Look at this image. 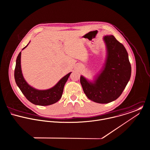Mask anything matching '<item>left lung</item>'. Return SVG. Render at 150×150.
I'll use <instances>...</instances> for the list:
<instances>
[{
    "mask_svg": "<svg viewBox=\"0 0 150 150\" xmlns=\"http://www.w3.org/2000/svg\"><path fill=\"white\" fill-rule=\"evenodd\" d=\"M107 55L99 73L90 81L81 75L83 90L91 101L106 104L117 100L126 88L131 76V65L124 46L113 35L103 37Z\"/></svg>",
    "mask_w": 150,
    "mask_h": 150,
    "instance_id": "8db88e82",
    "label": "left lung"
}]
</instances>
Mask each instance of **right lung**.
Listing matches in <instances>:
<instances>
[{"label": "right lung", "instance_id": "right-lung-1", "mask_svg": "<svg viewBox=\"0 0 150 150\" xmlns=\"http://www.w3.org/2000/svg\"><path fill=\"white\" fill-rule=\"evenodd\" d=\"M29 43L23 50L26 48ZM21 52L18 54L16 60L14 78L17 85L23 94L30 103L38 105H49L57 102L62 96L64 85L71 72L62 78L56 85L50 89L47 90L36 89L30 86L23 76L21 66Z\"/></svg>", "mask_w": 150, "mask_h": 150}]
</instances>
